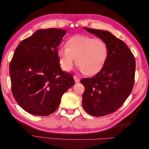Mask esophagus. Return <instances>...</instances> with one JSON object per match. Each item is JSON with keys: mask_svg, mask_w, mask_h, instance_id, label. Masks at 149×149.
<instances>
[{"mask_svg": "<svg viewBox=\"0 0 149 149\" xmlns=\"http://www.w3.org/2000/svg\"><path fill=\"white\" fill-rule=\"evenodd\" d=\"M74 79L75 81V83H79L80 81V78L78 77V76L74 75Z\"/></svg>", "mask_w": 149, "mask_h": 149, "instance_id": "1", "label": "esophagus"}]
</instances>
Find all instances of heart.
<instances>
[{"label":"heart","mask_w":149,"mask_h":149,"mask_svg":"<svg viewBox=\"0 0 149 149\" xmlns=\"http://www.w3.org/2000/svg\"><path fill=\"white\" fill-rule=\"evenodd\" d=\"M66 46L57 49L62 69L70 71L76 61L85 74L93 76L103 69L109 57V48L103 40L84 35H75L68 40Z\"/></svg>","instance_id":"heart-1"}]
</instances>
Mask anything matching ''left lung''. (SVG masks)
<instances>
[{"mask_svg":"<svg viewBox=\"0 0 149 149\" xmlns=\"http://www.w3.org/2000/svg\"><path fill=\"white\" fill-rule=\"evenodd\" d=\"M105 42L109 57L103 69L91 78L81 79L84 86L82 104L93 116L112 113L123 104L134 83L136 61L125 43L109 31L84 27Z\"/></svg>","mask_w":149,"mask_h":149,"instance_id":"8db88e82","label":"left lung"}]
</instances>
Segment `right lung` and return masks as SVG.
Here are the masks:
<instances>
[{"instance_id": "right-lung-1", "label": "right lung", "mask_w": 149, "mask_h": 149, "mask_svg": "<svg viewBox=\"0 0 149 149\" xmlns=\"http://www.w3.org/2000/svg\"><path fill=\"white\" fill-rule=\"evenodd\" d=\"M66 33L53 28L38 30L22 41L13 54L9 68L12 92L30 114H52L63 94L74 84L73 76L61 70L57 55Z\"/></svg>"}]
</instances>
